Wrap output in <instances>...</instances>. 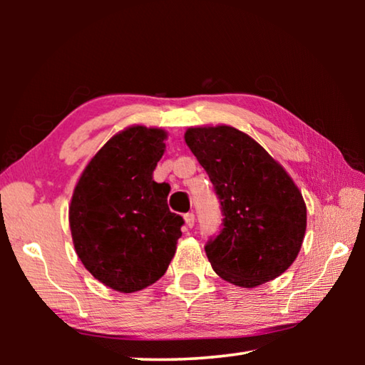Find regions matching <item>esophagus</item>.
Returning <instances> with one entry per match:
<instances>
[{
  "label": "esophagus",
  "mask_w": 365,
  "mask_h": 365,
  "mask_svg": "<svg viewBox=\"0 0 365 365\" xmlns=\"http://www.w3.org/2000/svg\"><path fill=\"white\" fill-rule=\"evenodd\" d=\"M185 224H187L188 228H191V227L195 225V214L193 212L185 214Z\"/></svg>",
  "instance_id": "obj_1"
}]
</instances>
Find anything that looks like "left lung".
Masks as SVG:
<instances>
[{
	"label": "left lung",
	"instance_id": "1",
	"mask_svg": "<svg viewBox=\"0 0 365 365\" xmlns=\"http://www.w3.org/2000/svg\"><path fill=\"white\" fill-rule=\"evenodd\" d=\"M185 143L207 172L224 217L206 255L220 279L256 288L280 277L304 240L306 202L293 178L264 148L232 125L190 127Z\"/></svg>",
	"mask_w": 365,
	"mask_h": 365
}]
</instances>
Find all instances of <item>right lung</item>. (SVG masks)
Segmentation results:
<instances>
[{
  "label": "right lung",
  "instance_id": "add662e5",
  "mask_svg": "<svg viewBox=\"0 0 365 365\" xmlns=\"http://www.w3.org/2000/svg\"><path fill=\"white\" fill-rule=\"evenodd\" d=\"M168 132L130 125L113 135L85 165L69 205L72 243L104 287L135 293L165 274L183 219L169 211L168 183L153 172Z\"/></svg>",
  "mask_w": 365,
  "mask_h": 365
}]
</instances>
